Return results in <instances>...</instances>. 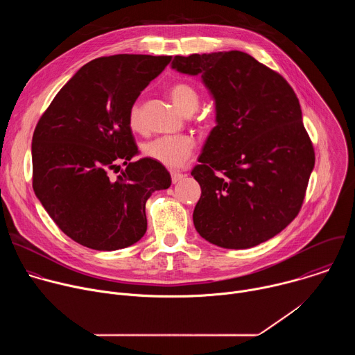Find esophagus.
<instances>
[{"mask_svg":"<svg viewBox=\"0 0 355 355\" xmlns=\"http://www.w3.org/2000/svg\"><path fill=\"white\" fill-rule=\"evenodd\" d=\"M182 177H184L182 173H180V171H171V181H173V184L178 182Z\"/></svg>","mask_w":355,"mask_h":355,"instance_id":"obj_1","label":"esophagus"}]
</instances>
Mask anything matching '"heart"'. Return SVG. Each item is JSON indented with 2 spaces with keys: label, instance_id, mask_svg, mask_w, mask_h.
Instances as JSON below:
<instances>
[{
  "label": "heart",
  "instance_id": "b5f03b06",
  "mask_svg": "<svg viewBox=\"0 0 355 355\" xmlns=\"http://www.w3.org/2000/svg\"><path fill=\"white\" fill-rule=\"evenodd\" d=\"M170 98L173 104L187 116L196 112L200 104L199 91L185 81L175 83L170 88ZM128 121L133 130L141 132L144 129L143 105L140 101L132 104ZM193 150L195 140L191 136H162L147 141L143 146V155L166 167H178L193 155Z\"/></svg>",
  "mask_w": 355,
  "mask_h": 355
}]
</instances>
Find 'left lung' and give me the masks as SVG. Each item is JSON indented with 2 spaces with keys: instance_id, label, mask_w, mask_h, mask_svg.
I'll return each instance as SVG.
<instances>
[{
  "instance_id": "8db88e82",
  "label": "left lung",
  "mask_w": 355,
  "mask_h": 355,
  "mask_svg": "<svg viewBox=\"0 0 355 355\" xmlns=\"http://www.w3.org/2000/svg\"><path fill=\"white\" fill-rule=\"evenodd\" d=\"M171 66L199 74L216 104V126L191 171L200 185L195 229L223 248L267 241L297 216L315 167L295 91L239 50L175 56Z\"/></svg>"
}]
</instances>
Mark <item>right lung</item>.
<instances>
[{
    "label": "right lung",
    "mask_w": 355,
    "mask_h": 355,
    "mask_svg": "<svg viewBox=\"0 0 355 355\" xmlns=\"http://www.w3.org/2000/svg\"><path fill=\"white\" fill-rule=\"evenodd\" d=\"M171 59L114 55L87 63L35 128L33 191L60 230L81 245L112 251L139 241L147 230L146 200L171 185L163 164L147 157L130 162L137 144L128 121L140 92Z\"/></svg>",
    "instance_id": "right-lung-1"
}]
</instances>
